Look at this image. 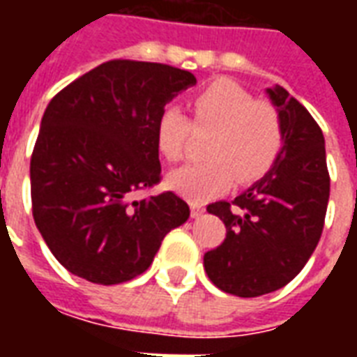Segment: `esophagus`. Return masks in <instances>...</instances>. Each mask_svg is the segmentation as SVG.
I'll return each mask as SVG.
<instances>
[{"label": "esophagus", "instance_id": "esophagus-1", "mask_svg": "<svg viewBox=\"0 0 357 357\" xmlns=\"http://www.w3.org/2000/svg\"><path fill=\"white\" fill-rule=\"evenodd\" d=\"M204 214V206L199 204V202H191V216L201 218Z\"/></svg>", "mask_w": 357, "mask_h": 357}]
</instances>
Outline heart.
<instances>
[{"mask_svg": "<svg viewBox=\"0 0 357 357\" xmlns=\"http://www.w3.org/2000/svg\"><path fill=\"white\" fill-rule=\"evenodd\" d=\"M195 130H212L204 162L170 174V185L193 202H204L231 187L237 176L250 183L271 170L283 149V122L271 102L255 101L235 82L216 80L191 99ZM156 147L164 158H183L191 122L183 110L166 105L156 118Z\"/></svg>", "mask_w": 357, "mask_h": 357, "instance_id": "b5f03b06", "label": "heart"}]
</instances>
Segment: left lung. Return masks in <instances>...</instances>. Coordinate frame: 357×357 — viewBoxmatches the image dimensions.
<instances>
[{
    "label": "left lung",
    "mask_w": 357,
    "mask_h": 357,
    "mask_svg": "<svg viewBox=\"0 0 357 357\" xmlns=\"http://www.w3.org/2000/svg\"><path fill=\"white\" fill-rule=\"evenodd\" d=\"M268 95L283 122L279 158L235 201L206 206L227 233L204 255V269L218 289L241 298L273 292L298 275L319 243L329 202L321 128L287 89L275 86Z\"/></svg>",
    "instance_id": "left-lung-1"
}]
</instances>
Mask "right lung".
Listing matches in <instances>:
<instances>
[{
  "label": "right lung",
  "instance_id": "1",
  "mask_svg": "<svg viewBox=\"0 0 357 357\" xmlns=\"http://www.w3.org/2000/svg\"><path fill=\"white\" fill-rule=\"evenodd\" d=\"M195 84L176 66L114 59L50 101L30 158L32 214L70 273L97 284L130 281L187 222L189 206L172 191L132 197L160 181L158 112Z\"/></svg>",
  "mask_w": 357,
  "mask_h": 357
}]
</instances>
